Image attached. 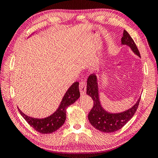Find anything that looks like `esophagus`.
<instances>
[{"mask_svg": "<svg viewBox=\"0 0 158 158\" xmlns=\"http://www.w3.org/2000/svg\"><path fill=\"white\" fill-rule=\"evenodd\" d=\"M79 90L81 94H84L86 90V82L85 81H81L79 84Z\"/></svg>", "mask_w": 158, "mask_h": 158, "instance_id": "34e87169", "label": "esophagus"}]
</instances>
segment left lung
Instances as JSON below:
<instances>
[{"mask_svg": "<svg viewBox=\"0 0 158 158\" xmlns=\"http://www.w3.org/2000/svg\"><path fill=\"white\" fill-rule=\"evenodd\" d=\"M122 44H126L139 56L141 57L137 45L126 31H123ZM86 93L92 98L93 106L89 114V120L93 127L103 132H114L124 126L132 118L139 106L141 98L132 108L119 114H109L102 107L99 101L98 88L95 74H90L87 80Z\"/></svg>", "mask_w": 158, "mask_h": 158, "instance_id": "left-lung-1", "label": "left lung"}]
</instances>
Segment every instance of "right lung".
I'll list each match as a JSON object with an SVG mask.
<instances>
[{
	"instance_id": "obj_1",
	"label": "right lung",
	"mask_w": 158,
	"mask_h": 158,
	"mask_svg": "<svg viewBox=\"0 0 158 158\" xmlns=\"http://www.w3.org/2000/svg\"><path fill=\"white\" fill-rule=\"evenodd\" d=\"M80 96L79 82L76 81L69 88L61 102L59 108L52 116L43 119L28 117L19 109V111L26 122L35 130L42 134L54 132L64 124L66 119V109L73 104Z\"/></svg>"
}]
</instances>
